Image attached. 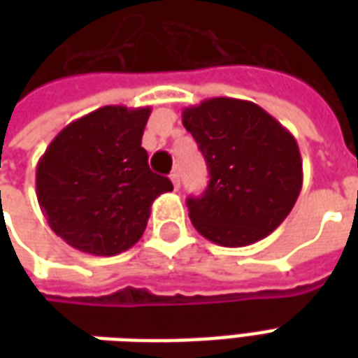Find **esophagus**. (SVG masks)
Segmentation results:
<instances>
[{"label":"esophagus","mask_w":358,"mask_h":358,"mask_svg":"<svg viewBox=\"0 0 358 358\" xmlns=\"http://www.w3.org/2000/svg\"><path fill=\"white\" fill-rule=\"evenodd\" d=\"M171 180H172V186H174V189H178V187H180V174H178V171L172 172Z\"/></svg>","instance_id":"1"}]
</instances>
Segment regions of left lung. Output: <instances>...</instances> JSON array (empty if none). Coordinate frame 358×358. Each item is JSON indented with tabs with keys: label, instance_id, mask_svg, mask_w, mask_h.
I'll list each match as a JSON object with an SVG mask.
<instances>
[{
	"label": "left lung",
	"instance_id": "8db88e82",
	"mask_svg": "<svg viewBox=\"0 0 358 358\" xmlns=\"http://www.w3.org/2000/svg\"><path fill=\"white\" fill-rule=\"evenodd\" d=\"M209 169L201 197H187L195 230L222 248L266 238L292 213L303 161L292 132L257 103L210 97L182 110Z\"/></svg>",
	"mask_w": 358,
	"mask_h": 358
}]
</instances>
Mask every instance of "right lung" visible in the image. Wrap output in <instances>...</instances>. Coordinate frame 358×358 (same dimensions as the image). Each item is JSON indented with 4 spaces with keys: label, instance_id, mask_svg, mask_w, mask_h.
Wrapping results in <instances>:
<instances>
[{
    "label": "right lung",
    "instance_id": "obj_1",
    "mask_svg": "<svg viewBox=\"0 0 358 358\" xmlns=\"http://www.w3.org/2000/svg\"><path fill=\"white\" fill-rule=\"evenodd\" d=\"M151 107L105 105L73 120L36 166V195L59 238L82 253L118 255L138 243L151 205L172 182L141 148Z\"/></svg>",
    "mask_w": 358,
    "mask_h": 358
}]
</instances>
